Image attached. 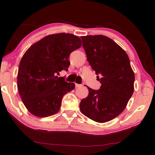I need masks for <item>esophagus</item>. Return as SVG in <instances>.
<instances>
[{
    "label": "esophagus",
    "instance_id": "34e87169",
    "mask_svg": "<svg viewBox=\"0 0 155 155\" xmlns=\"http://www.w3.org/2000/svg\"><path fill=\"white\" fill-rule=\"evenodd\" d=\"M75 87L77 88H78V87H82L81 84H77V83H75Z\"/></svg>",
    "mask_w": 155,
    "mask_h": 155
}]
</instances>
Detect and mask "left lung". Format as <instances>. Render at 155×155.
I'll return each instance as SVG.
<instances>
[{"instance_id": "1", "label": "left lung", "mask_w": 155, "mask_h": 155, "mask_svg": "<svg viewBox=\"0 0 155 155\" xmlns=\"http://www.w3.org/2000/svg\"><path fill=\"white\" fill-rule=\"evenodd\" d=\"M81 38L101 87L98 91L87 87L88 95L81 101L80 109L90 119L106 123L126 108L134 92V71L126 52L111 38L103 35Z\"/></svg>"}]
</instances>
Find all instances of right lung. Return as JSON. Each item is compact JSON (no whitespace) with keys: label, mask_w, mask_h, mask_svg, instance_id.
Masks as SVG:
<instances>
[{"label":"right lung","mask_w":155,"mask_h":155,"mask_svg":"<svg viewBox=\"0 0 155 155\" xmlns=\"http://www.w3.org/2000/svg\"><path fill=\"white\" fill-rule=\"evenodd\" d=\"M81 45L77 36L62 32L46 36L25 52L19 64L17 87L23 104L32 114L47 117L60 110L62 97L75 84L57 74L68 70L69 55Z\"/></svg>","instance_id":"right-lung-1"}]
</instances>
